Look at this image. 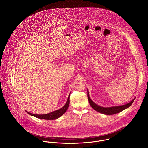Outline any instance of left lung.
<instances>
[{"mask_svg": "<svg viewBox=\"0 0 148 148\" xmlns=\"http://www.w3.org/2000/svg\"><path fill=\"white\" fill-rule=\"evenodd\" d=\"M88 101L89 102V104L91 106V107L95 110L96 111L100 112V113L105 114L107 115H111L113 114H116V113H119L120 112L122 111L123 110H125L126 108L129 107L131 104H132V103L134 101V99H132L130 103H127V104H125V105H122V106H115V107H102L101 106H98L96 103H95L90 98L89 96V93L88 91Z\"/></svg>", "mask_w": 148, "mask_h": 148, "instance_id": "8db88e82", "label": "left lung"}]
</instances>
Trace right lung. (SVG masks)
<instances>
[{"instance_id":"obj_1","label":"right lung","mask_w":148,"mask_h":148,"mask_svg":"<svg viewBox=\"0 0 148 148\" xmlns=\"http://www.w3.org/2000/svg\"><path fill=\"white\" fill-rule=\"evenodd\" d=\"M69 97L70 95L68 97V101H67L66 104L64 106V107H62L60 109L55 111L51 113H47V114H36L29 113V112L26 111L27 113L29 114L31 116H33L34 117H36L38 119H41L47 120H55V119L60 117L66 111V110L69 107Z\"/></svg>"}]
</instances>
